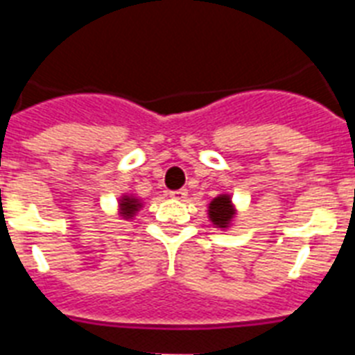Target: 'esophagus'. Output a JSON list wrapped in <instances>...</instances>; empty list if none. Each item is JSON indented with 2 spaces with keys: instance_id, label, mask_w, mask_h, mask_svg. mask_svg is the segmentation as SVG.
Here are the masks:
<instances>
[{
  "instance_id": "34e87169",
  "label": "esophagus",
  "mask_w": 355,
  "mask_h": 355,
  "mask_svg": "<svg viewBox=\"0 0 355 355\" xmlns=\"http://www.w3.org/2000/svg\"><path fill=\"white\" fill-rule=\"evenodd\" d=\"M169 195H171L173 199L184 200L188 197V189H175V191H169Z\"/></svg>"
}]
</instances>
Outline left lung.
Wrapping results in <instances>:
<instances>
[{
  "label": "left lung",
  "mask_w": 355,
  "mask_h": 355,
  "mask_svg": "<svg viewBox=\"0 0 355 355\" xmlns=\"http://www.w3.org/2000/svg\"><path fill=\"white\" fill-rule=\"evenodd\" d=\"M210 219L214 225H217L219 228H227L228 223L232 221L234 217V208L230 205V197L228 195H221L210 202Z\"/></svg>",
  "instance_id": "left-lung-1"
}]
</instances>
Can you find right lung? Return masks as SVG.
I'll list each match as a JSON object with an SVG mask.
<instances>
[{
    "instance_id": "1",
    "label": "right lung",
    "mask_w": 355,
    "mask_h": 355,
    "mask_svg": "<svg viewBox=\"0 0 355 355\" xmlns=\"http://www.w3.org/2000/svg\"><path fill=\"white\" fill-rule=\"evenodd\" d=\"M119 206H121V214L123 217H127V219H130V217L138 211L139 208V202L138 199H132V197H123L121 202H119Z\"/></svg>"
}]
</instances>
